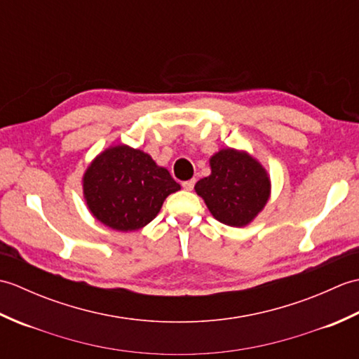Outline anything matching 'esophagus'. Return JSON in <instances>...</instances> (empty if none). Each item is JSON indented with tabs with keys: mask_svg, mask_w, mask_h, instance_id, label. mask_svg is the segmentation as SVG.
Wrapping results in <instances>:
<instances>
[{
	"mask_svg": "<svg viewBox=\"0 0 359 359\" xmlns=\"http://www.w3.org/2000/svg\"><path fill=\"white\" fill-rule=\"evenodd\" d=\"M194 184H196V180L191 179V180L182 182V187H184V189H187V191H191V189L194 188Z\"/></svg>",
	"mask_w": 359,
	"mask_h": 359,
	"instance_id": "1",
	"label": "esophagus"
}]
</instances>
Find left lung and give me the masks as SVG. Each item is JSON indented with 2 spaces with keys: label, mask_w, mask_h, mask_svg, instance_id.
Wrapping results in <instances>:
<instances>
[{
  "label": "left lung",
  "mask_w": 359,
  "mask_h": 359,
  "mask_svg": "<svg viewBox=\"0 0 359 359\" xmlns=\"http://www.w3.org/2000/svg\"><path fill=\"white\" fill-rule=\"evenodd\" d=\"M211 174L194 189L219 222L245 226L270 199V177L265 168L245 151L220 149L210 158Z\"/></svg>",
  "instance_id": "8db88e82"
}]
</instances>
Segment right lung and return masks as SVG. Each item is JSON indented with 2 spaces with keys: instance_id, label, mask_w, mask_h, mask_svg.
Returning a JSON list of instances; mask_svg holds the SVG:
<instances>
[{
  "instance_id": "right-lung-1",
  "label": "right lung",
  "mask_w": 359,
  "mask_h": 359,
  "mask_svg": "<svg viewBox=\"0 0 359 359\" xmlns=\"http://www.w3.org/2000/svg\"><path fill=\"white\" fill-rule=\"evenodd\" d=\"M179 189L166 168L126 144L100 152L83 175L89 211L116 231H135L148 225L166 197Z\"/></svg>"
}]
</instances>
